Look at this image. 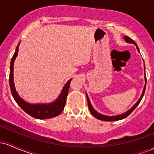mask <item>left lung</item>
I'll use <instances>...</instances> for the list:
<instances>
[{
    "label": "left lung",
    "instance_id": "1",
    "mask_svg": "<svg viewBox=\"0 0 154 154\" xmlns=\"http://www.w3.org/2000/svg\"><path fill=\"white\" fill-rule=\"evenodd\" d=\"M124 40H125V42H127L128 43H131V44H134V45H135L136 48H137V50L138 52H140V50L138 48V46L137 45V44L134 40H132L131 38H130L128 36H124ZM145 69H146V68H145V64H144V75H145V85H144V88H143V92H142V94L140 95V98H139V100H137L136 103L134 104L133 106H132V108L130 109H129L128 111H127L126 112L123 113V114H119V115H116V116H107V115H104V114H100V113L98 112L96 110H95L94 108L91 105V101H90V99H89V97H88V95L87 93H86V96H87V100H88V107H89V110L91 111V113L92 114H93V116H95L96 119H98L100 120H103V121H106V122H110V121H118V120H121V119H125V118H126L127 116L130 115V114L132 112V111H134V109H135L136 107L138 106V104L140 103V100H142L143 97L144 95V93H145V91H146V73H145Z\"/></svg>",
    "mask_w": 154,
    "mask_h": 154
}]
</instances>
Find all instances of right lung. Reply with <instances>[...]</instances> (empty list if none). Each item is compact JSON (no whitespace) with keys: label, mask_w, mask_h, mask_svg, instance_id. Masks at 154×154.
<instances>
[{"label":"right lung","mask_w":154,"mask_h":154,"mask_svg":"<svg viewBox=\"0 0 154 154\" xmlns=\"http://www.w3.org/2000/svg\"><path fill=\"white\" fill-rule=\"evenodd\" d=\"M20 43L18 44L17 48H16L15 53L13 57L11 60L10 65V75H9V85L11 91L12 95L14 98L15 101L17 104L24 110L26 114L30 115L35 119H46L50 118L55 117V116L59 115L63 110L66 103V100L67 95H68L69 88L70 82L72 79H70L63 86L62 91L59 95L56 100L48 103H28L22 99L16 91L14 82V61L18 55L19 45Z\"/></svg>","instance_id":"add662e5"}]
</instances>
